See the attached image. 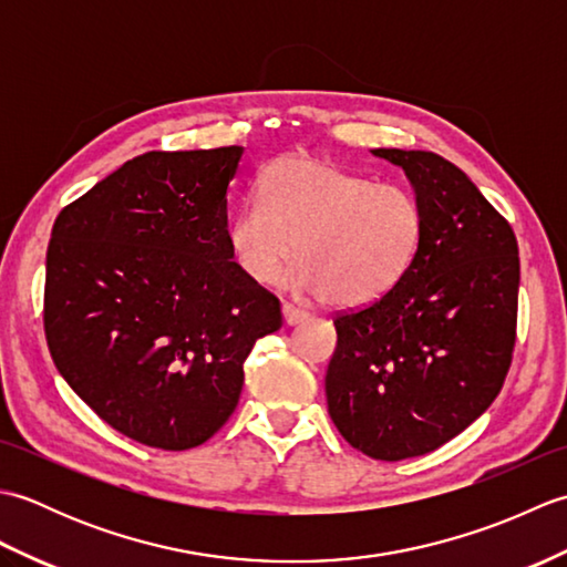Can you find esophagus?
Wrapping results in <instances>:
<instances>
[{
  "label": "esophagus",
  "instance_id": "1",
  "mask_svg": "<svg viewBox=\"0 0 567 567\" xmlns=\"http://www.w3.org/2000/svg\"><path fill=\"white\" fill-rule=\"evenodd\" d=\"M282 317H285V323L287 327H297V323H302V321H307L309 319V315L305 309H299V307H295V305H282Z\"/></svg>",
  "mask_w": 567,
  "mask_h": 567
}]
</instances>
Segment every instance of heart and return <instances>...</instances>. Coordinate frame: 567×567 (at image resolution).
I'll return each mask as SVG.
<instances>
[{
    "instance_id": "heart-1",
    "label": "heart",
    "mask_w": 567,
    "mask_h": 567,
    "mask_svg": "<svg viewBox=\"0 0 567 567\" xmlns=\"http://www.w3.org/2000/svg\"><path fill=\"white\" fill-rule=\"evenodd\" d=\"M421 236L424 212L406 187L295 155L260 173L256 197L228 226V248L246 277L268 285L295 244L297 290L333 307H365L400 285Z\"/></svg>"
}]
</instances>
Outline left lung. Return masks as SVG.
<instances>
[{
	"instance_id": "1",
	"label": "left lung",
	"mask_w": 567,
	"mask_h": 567,
	"mask_svg": "<svg viewBox=\"0 0 567 567\" xmlns=\"http://www.w3.org/2000/svg\"><path fill=\"white\" fill-rule=\"evenodd\" d=\"M400 165L424 212L412 268L392 292L333 317L329 414L375 461L424 455L495 402L519 307V246L470 177L431 151L375 148Z\"/></svg>"
}]
</instances>
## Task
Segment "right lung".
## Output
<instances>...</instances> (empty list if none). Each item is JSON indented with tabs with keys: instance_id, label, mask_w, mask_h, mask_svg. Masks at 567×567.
<instances>
[{
	"instance_id": "right-lung-1",
	"label": "right lung",
	"mask_w": 567,
	"mask_h": 567,
	"mask_svg": "<svg viewBox=\"0 0 567 567\" xmlns=\"http://www.w3.org/2000/svg\"><path fill=\"white\" fill-rule=\"evenodd\" d=\"M240 155L143 153L53 224L48 351L94 414L151 449L209 441L234 414L252 346L282 327L280 299L228 248Z\"/></svg>"
}]
</instances>
